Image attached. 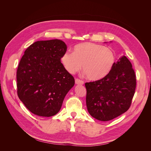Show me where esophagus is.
Segmentation results:
<instances>
[{
  "instance_id": "esophagus-1",
  "label": "esophagus",
  "mask_w": 151,
  "mask_h": 151,
  "mask_svg": "<svg viewBox=\"0 0 151 151\" xmlns=\"http://www.w3.org/2000/svg\"><path fill=\"white\" fill-rule=\"evenodd\" d=\"M75 82H76V84H78V85H83L84 84V81L80 80L79 79H75Z\"/></svg>"
}]
</instances>
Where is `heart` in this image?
Returning <instances> with one entry per match:
<instances>
[{
	"mask_svg": "<svg viewBox=\"0 0 151 151\" xmlns=\"http://www.w3.org/2000/svg\"><path fill=\"white\" fill-rule=\"evenodd\" d=\"M61 62L70 74L78 72L83 65V70L91 81H99L106 77L115 63V56L111 49L93 43L76 45L72 53H65Z\"/></svg>",
	"mask_w": 151,
	"mask_h": 151,
	"instance_id": "obj_1",
	"label": "heart"
}]
</instances>
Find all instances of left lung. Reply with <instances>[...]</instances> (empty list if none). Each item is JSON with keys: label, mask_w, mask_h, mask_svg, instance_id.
Returning <instances> with one entry per match:
<instances>
[{"label": "left lung", "mask_w": 151, "mask_h": 151, "mask_svg": "<svg viewBox=\"0 0 151 151\" xmlns=\"http://www.w3.org/2000/svg\"><path fill=\"white\" fill-rule=\"evenodd\" d=\"M88 112L98 120L106 122L126 112L136 88V76L130 60L122 57L104 79L85 83Z\"/></svg>", "instance_id": "1"}]
</instances>
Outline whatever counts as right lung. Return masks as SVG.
Returning <instances> with one entry per match:
<instances>
[{
	"mask_svg": "<svg viewBox=\"0 0 151 151\" xmlns=\"http://www.w3.org/2000/svg\"><path fill=\"white\" fill-rule=\"evenodd\" d=\"M67 51L62 40L38 41L27 48L16 73L17 95L35 115L49 117L60 111L64 98L75 84L60 62Z\"/></svg>",
	"mask_w": 151,
	"mask_h": 151,
	"instance_id": "1",
	"label": "right lung"
}]
</instances>
